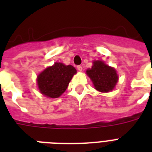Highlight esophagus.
Wrapping results in <instances>:
<instances>
[{"label": "esophagus", "instance_id": "34e87169", "mask_svg": "<svg viewBox=\"0 0 152 152\" xmlns=\"http://www.w3.org/2000/svg\"><path fill=\"white\" fill-rule=\"evenodd\" d=\"M77 69H78V71L81 72L83 70V67L81 66V65H78V66H77Z\"/></svg>", "mask_w": 152, "mask_h": 152}]
</instances>
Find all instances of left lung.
<instances>
[{
	"instance_id": "1",
	"label": "left lung",
	"mask_w": 152,
	"mask_h": 152,
	"mask_svg": "<svg viewBox=\"0 0 152 152\" xmlns=\"http://www.w3.org/2000/svg\"><path fill=\"white\" fill-rule=\"evenodd\" d=\"M86 73L91 80L95 89L100 92L111 91L118 81L115 69L102 61H95L91 69H88Z\"/></svg>"
}]
</instances>
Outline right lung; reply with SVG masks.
Listing matches in <instances>:
<instances>
[{
  "label": "right lung",
  "mask_w": 152,
  "mask_h": 152,
  "mask_svg": "<svg viewBox=\"0 0 152 152\" xmlns=\"http://www.w3.org/2000/svg\"><path fill=\"white\" fill-rule=\"evenodd\" d=\"M76 69L72 65L56 62L46 68L37 77L39 91L49 98H58L65 91Z\"/></svg>",
  "instance_id": "right-lung-1"
}]
</instances>
